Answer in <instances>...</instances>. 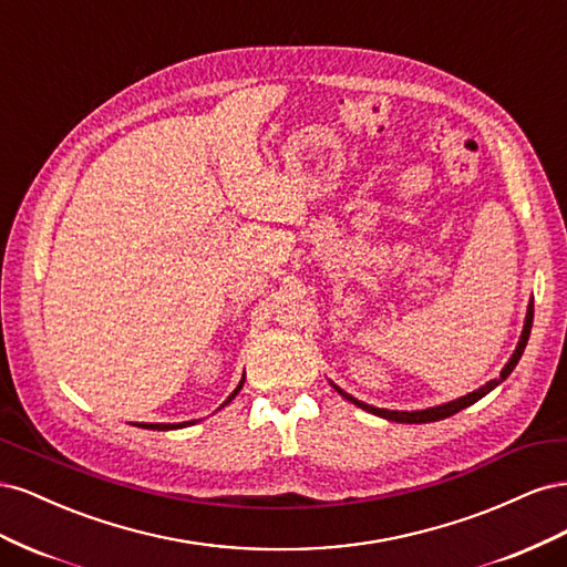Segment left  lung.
I'll list each match as a JSON object with an SVG mask.
<instances>
[{
    "mask_svg": "<svg viewBox=\"0 0 567 567\" xmlns=\"http://www.w3.org/2000/svg\"><path fill=\"white\" fill-rule=\"evenodd\" d=\"M532 317H535V305L529 302V307H527V317H525V326H523V336H520V342H518V348H516V352H513V357L508 359V364L502 369V373H499V379H494V381H489L487 385H483L480 390H475V392H471V394H466V398H458V400H454V402H447V404H440V406H433V409H423V411H388V409H375V406H371V404H364V402H359V400H354L352 394H348L346 390H340L338 385H333L342 398L346 400H350L352 404H357V406H362L364 411H371V414H375V416H381V419H388V421H394V423H431V421H440V419H447V416H454L456 411H461V409H466V406H471V404H475L477 400H483L485 394L489 392V390H494L496 385H499L502 381H506V375L516 369V364H518V359L523 357V350H525V346H527V338H529V331H532Z\"/></svg>",
    "mask_w": 567,
    "mask_h": 567,
    "instance_id": "obj_1",
    "label": "left lung"
}]
</instances>
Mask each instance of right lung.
Returning a JSON list of instances; mask_svg holds the SVG:
<instances>
[{"instance_id": "add662e5", "label": "right lung", "mask_w": 567, "mask_h": 567, "mask_svg": "<svg viewBox=\"0 0 567 567\" xmlns=\"http://www.w3.org/2000/svg\"><path fill=\"white\" fill-rule=\"evenodd\" d=\"M241 388H244V381L238 383V388L229 394V400L225 404H229ZM225 404H221V406H225ZM192 423H196V421H186V423H136V425H140V427H151V431H173V427H186V425H192Z\"/></svg>"}]
</instances>
